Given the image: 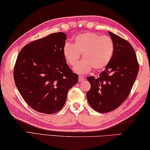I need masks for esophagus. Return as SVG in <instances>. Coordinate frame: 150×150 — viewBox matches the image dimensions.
Returning a JSON list of instances; mask_svg holds the SVG:
<instances>
[{"label":"esophagus","mask_w":150,"mask_h":150,"mask_svg":"<svg viewBox=\"0 0 150 150\" xmlns=\"http://www.w3.org/2000/svg\"><path fill=\"white\" fill-rule=\"evenodd\" d=\"M84 80V78L83 77V76L79 75V82H83Z\"/></svg>","instance_id":"34e87169"}]
</instances>
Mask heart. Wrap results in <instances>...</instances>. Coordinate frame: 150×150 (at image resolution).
I'll return each instance as SVG.
<instances>
[{
    "label": "heart",
    "instance_id": "heart-1",
    "mask_svg": "<svg viewBox=\"0 0 150 150\" xmlns=\"http://www.w3.org/2000/svg\"><path fill=\"white\" fill-rule=\"evenodd\" d=\"M114 53L113 40L108 36H100L94 33H84L74 37V44L67 42L63 48L64 56L71 66L77 64L82 54L83 60L73 69L80 74L104 69L110 63Z\"/></svg>",
    "mask_w": 150,
    "mask_h": 150
}]
</instances>
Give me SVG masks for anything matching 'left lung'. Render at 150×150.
Listing matches in <instances>:
<instances>
[{
    "label": "left lung",
    "instance_id": "1",
    "mask_svg": "<svg viewBox=\"0 0 150 150\" xmlns=\"http://www.w3.org/2000/svg\"><path fill=\"white\" fill-rule=\"evenodd\" d=\"M114 44L112 58L95 78H87L91 89L86 92L89 105L100 113L115 110L127 98L137 79L139 65L134 48L126 40L109 31Z\"/></svg>",
    "mask_w": 150,
    "mask_h": 150
}]
</instances>
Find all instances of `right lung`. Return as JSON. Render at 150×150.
Listing matches in <instances>:
<instances>
[{"label": "right lung", "mask_w": 150, "mask_h": 150, "mask_svg": "<svg viewBox=\"0 0 150 150\" xmlns=\"http://www.w3.org/2000/svg\"><path fill=\"white\" fill-rule=\"evenodd\" d=\"M64 33H52L25 45L16 59L13 78L26 103L45 114L59 111L78 75L68 67L63 54Z\"/></svg>", "instance_id": "add662e5"}]
</instances>
